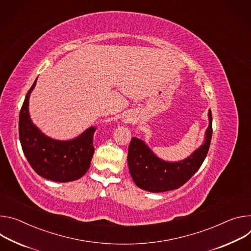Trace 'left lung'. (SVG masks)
<instances>
[{
  "label": "left lung",
  "instance_id": "obj_1",
  "mask_svg": "<svg viewBox=\"0 0 251 251\" xmlns=\"http://www.w3.org/2000/svg\"><path fill=\"white\" fill-rule=\"evenodd\" d=\"M209 125L205 140L196 151L180 161H165L157 157L142 140L132 137L127 153L129 174L136 184L150 192H163L183 185L201 166L210 147L212 116L208 110Z\"/></svg>",
  "mask_w": 251,
  "mask_h": 251
}]
</instances>
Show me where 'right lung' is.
Masks as SVG:
<instances>
[{"mask_svg":"<svg viewBox=\"0 0 251 251\" xmlns=\"http://www.w3.org/2000/svg\"><path fill=\"white\" fill-rule=\"evenodd\" d=\"M37 79L27 92L20 111L19 135L24 154L33 170L46 179L57 182L76 180L90 169L95 152V126L74 140L57 141L43 133L32 122L29 99Z\"/></svg>","mask_w":251,"mask_h":251,"instance_id":"1","label":"right lung"}]
</instances>
